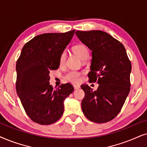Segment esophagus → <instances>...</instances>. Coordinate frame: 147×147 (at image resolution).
Masks as SVG:
<instances>
[{"mask_svg":"<svg viewBox=\"0 0 147 147\" xmlns=\"http://www.w3.org/2000/svg\"><path fill=\"white\" fill-rule=\"evenodd\" d=\"M73 86H74V88H75V89H78L81 87H80V85H74Z\"/></svg>","mask_w":147,"mask_h":147,"instance_id":"esophagus-1","label":"esophagus"}]
</instances>
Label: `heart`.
Segmentation results:
<instances>
[{
	"label": "heart",
	"mask_w": 147,
	"mask_h": 147,
	"mask_svg": "<svg viewBox=\"0 0 147 147\" xmlns=\"http://www.w3.org/2000/svg\"><path fill=\"white\" fill-rule=\"evenodd\" d=\"M72 50H73L74 53L77 54L81 60H86L89 56V50H88V48L85 46V45L79 44L77 45V46H75L73 47V48H72ZM66 51H63L60 56L59 62L60 65H63L64 64L66 60ZM81 72L75 71V70H70V71L68 72V73H66L65 76H64V78H65L66 80H67L68 81H70L73 83H79L80 80H81Z\"/></svg>",
	"instance_id": "heart-1"
}]
</instances>
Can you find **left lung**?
<instances>
[{
  "label": "left lung",
  "instance_id": "1",
  "mask_svg": "<svg viewBox=\"0 0 147 147\" xmlns=\"http://www.w3.org/2000/svg\"><path fill=\"white\" fill-rule=\"evenodd\" d=\"M75 34L91 50L88 77L90 82L99 84L95 91L87 85L81 86L85 94L82 110L92 122H109L120 113L130 92L131 62L122 43L105 31H77Z\"/></svg>",
  "mask_w": 147,
  "mask_h": 147
}]
</instances>
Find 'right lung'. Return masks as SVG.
Masks as SVG:
<instances>
[{"instance_id":"right-lung-1","label":"right lung","mask_w":147,"mask_h":147,"mask_svg":"<svg viewBox=\"0 0 147 147\" xmlns=\"http://www.w3.org/2000/svg\"><path fill=\"white\" fill-rule=\"evenodd\" d=\"M75 31L34 37L23 47L17 61V93L27 116L39 124L49 125L59 120L64 99L74 91L70 83L54 89L49 83V74L59 67L60 54Z\"/></svg>"}]
</instances>
